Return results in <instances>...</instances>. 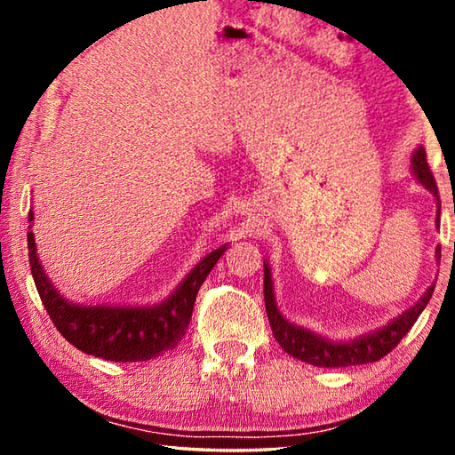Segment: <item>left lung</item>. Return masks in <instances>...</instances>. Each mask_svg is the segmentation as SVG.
<instances>
[{
	"label": "left lung",
	"instance_id": "obj_1",
	"mask_svg": "<svg viewBox=\"0 0 455 455\" xmlns=\"http://www.w3.org/2000/svg\"><path fill=\"white\" fill-rule=\"evenodd\" d=\"M411 174L415 176L423 188H426L429 195L435 198V227L440 228V214H442V204H440V195H437V184L434 180V174H431L427 160H426V150L419 146L418 150L413 152L411 156ZM442 249L437 246L435 249V259L440 263ZM435 283L423 292L419 301L411 305L410 309L397 315L395 319H391L387 325L377 327L373 331H367V333L347 339V341H337V339L323 337L315 333L311 329L299 327L295 323L287 321L276 309L275 301V287H273V275H271V265L265 260V307L268 315V323H271L273 335L276 343L281 345L283 351H287L299 361H305V363L315 365V367H349V365H361V363H373V361H379L381 357L387 355V353L397 347V343L405 337L407 331L413 327V323L418 321L421 311L426 309L429 303L431 295H434Z\"/></svg>",
	"mask_w": 455,
	"mask_h": 455
}]
</instances>
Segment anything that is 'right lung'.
I'll list each match as a JSON object with an SVG mask.
<instances>
[{
  "label": "right lung",
  "mask_w": 455,
  "mask_h": 455,
  "mask_svg": "<svg viewBox=\"0 0 455 455\" xmlns=\"http://www.w3.org/2000/svg\"><path fill=\"white\" fill-rule=\"evenodd\" d=\"M34 220L29 211L28 222ZM32 228V225H29ZM222 244L190 268L164 301L154 305H80L53 287L37 257L36 236L28 233V255L36 289L53 325L76 349L118 363H136L174 349L187 333L200 284L225 255Z\"/></svg>",
  "instance_id": "right-lung-1"
}]
</instances>
